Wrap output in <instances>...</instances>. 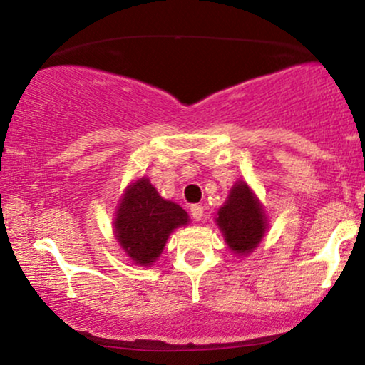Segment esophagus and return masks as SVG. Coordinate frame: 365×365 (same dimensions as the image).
Segmentation results:
<instances>
[{
	"label": "esophagus",
	"instance_id": "obj_1",
	"mask_svg": "<svg viewBox=\"0 0 365 365\" xmlns=\"http://www.w3.org/2000/svg\"><path fill=\"white\" fill-rule=\"evenodd\" d=\"M191 214H192L194 221H201L202 216H204L202 206H199V204H194V206H191Z\"/></svg>",
	"mask_w": 365,
	"mask_h": 365
}]
</instances>
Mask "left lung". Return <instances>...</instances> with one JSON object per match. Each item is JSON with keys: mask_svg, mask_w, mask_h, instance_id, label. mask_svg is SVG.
I'll use <instances>...</instances> for the list:
<instances>
[{"mask_svg": "<svg viewBox=\"0 0 365 365\" xmlns=\"http://www.w3.org/2000/svg\"><path fill=\"white\" fill-rule=\"evenodd\" d=\"M216 226L227 249L237 257H247L266 236L269 217L262 202L242 179L232 184L226 201L217 209Z\"/></svg>", "mask_w": 365, "mask_h": 365, "instance_id": "1", "label": "left lung"}]
</instances>
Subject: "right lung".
Segmentation results:
<instances>
[{"instance_id":"1","label":"right lung","mask_w":365,"mask_h":365,"mask_svg":"<svg viewBox=\"0 0 365 365\" xmlns=\"http://www.w3.org/2000/svg\"><path fill=\"white\" fill-rule=\"evenodd\" d=\"M189 214L159 196L149 178L134 179L123 191L114 212V237L133 264L151 267L174 229L187 226Z\"/></svg>"}]
</instances>
